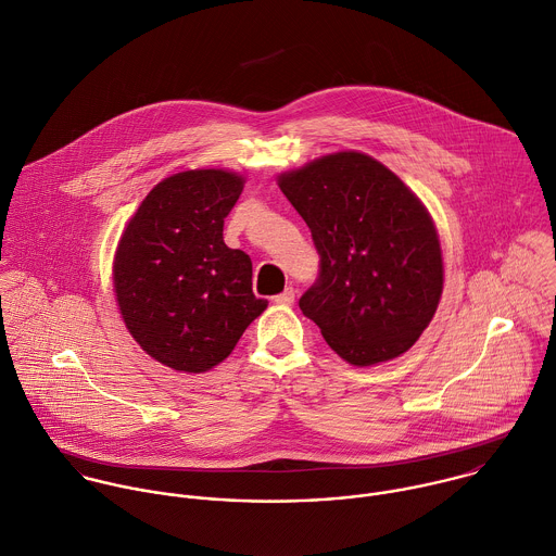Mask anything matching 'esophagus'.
I'll return each instance as SVG.
<instances>
[{"label":"esophagus","instance_id":"1","mask_svg":"<svg viewBox=\"0 0 556 556\" xmlns=\"http://www.w3.org/2000/svg\"><path fill=\"white\" fill-rule=\"evenodd\" d=\"M294 296H296V292H294L292 288H288V290H283L281 294H277L273 301H275L277 305H292V303H294Z\"/></svg>","mask_w":556,"mask_h":556}]
</instances>
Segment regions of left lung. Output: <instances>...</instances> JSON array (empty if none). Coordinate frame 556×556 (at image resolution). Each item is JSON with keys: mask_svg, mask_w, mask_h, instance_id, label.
Instances as JSON below:
<instances>
[{"mask_svg": "<svg viewBox=\"0 0 556 556\" xmlns=\"http://www.w3.org/2000/svg\"><path fill=\"white\" fill-rule=\"evenodd\" d=\"M279 188L320 255L301 312L353 366L409 351L444 288L440 238L422 201L388 166L357 151L283 173Z\"/></svg>", "mask_w": 556, "mask_h": 556, "instance_id": "left-lung-1", "label": "left lung"}]
</instances>
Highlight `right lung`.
Returning <instances> with one entry per match:
<instances>
[{
  "label": "right lung",
  "mask_w": 556,
  "mask_h": 556,
  "mask_svg": "<svg viewBox=\"0 0 556 556\" xmlns=\"http://www.w3.org/2000/svg\"><path fill=\"white\" fill-rule=\"evenodd\" d=\"M244 177L220 168L162 179L129 218L114 255V292L140 349L179 372L220 364L266 309L251 288V257L229 249L223 225Z\"/></svg>",
  "instance_id": "right-lung-1"
}]
</instances>
